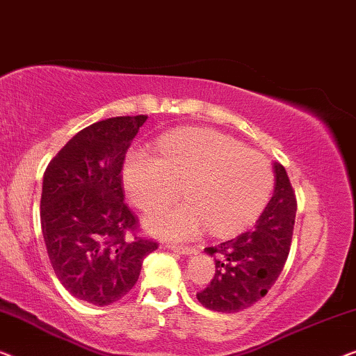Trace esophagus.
Segmentation results:
<instances>
[{"instance_id":"1","label":"esophagus","mask_w":356,"mask_h":356,"mask_svg":"<svg viewBox=\"0 0 356 356\" xmlns=\"http://www.w3.org/2000/svg\"><path fill=\"white\" fill-rule=\"evenodd\" d=\"M166 248L172 250V252H177L180 254H184V257H192V254H195V248H192V247H179V245L168 243Z\"/></svg>"}]
</instances>
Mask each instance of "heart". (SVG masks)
<instances>
[{
	"label": "heart",
	"instance_id": "1",
	"mask_svg": "<svg viewBox=\"0 0 356 356\" xmlns=\"http://www.w3.org/2000/svg\"><path fill=\"white\" fill-rule=\"evenodd\" d=\"M159 154H127L122 180L130 200L152 209L184 185L187 202L166 204L143 221L161 238L187 240L209 226L216 235L245 229L266 204L274 176L266 158L211 129H179L163 137Z\"/></svg>",
	"mask_w": 356,
	"mask_h": 356
}]
</instances>
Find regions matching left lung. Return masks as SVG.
Masks as SVG:
<instances>
[{
	"label": "left lung",
	"instance_id": "8db88e82",
	"mask_svg": "<svg viewBox=\"0 0 356 356\" xmlns=\"http://www.w3.org/2000/svg\"><path fill=\"white\" fill-rule=\"evenodd\" d=\"M274 192L253 229L216 247L204 248L214 257L211 284L197 293L204 308L237 313L261 300L287 261L297 213L295 193L282 164L274 163Z\"/></svg>",
	"mask_w": 356,
	"mask_h": 356
}]
</instances>
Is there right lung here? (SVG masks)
Returning <instances> with one entry per match:
<instances>
[{
  "mask_svg": "<svg viewBox=\"0 0 356 356\" xmlns=\"http://www.w3.org/2000/svg\"><path fill=\"white\" fill-rule=\"evenodd\" d=\"M148 116H121L80 130L48 164L40 222L54 274L69 293L104 307L121 300L158 243L135 235L124 203L122 164Z\"/></svg>",
  "mask_w": 356,
  "mask_h": 356,
  "instance_id": "1",
  "label": "right lung"
}]
</instances>
